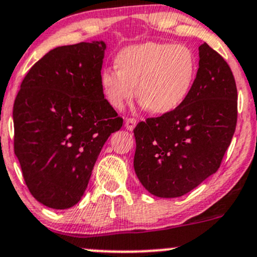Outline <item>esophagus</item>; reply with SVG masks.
<instances>
[{
	"label": "esophagus",
	"mask_w": 257,
	"mask_h": 257,
	"mask_svg": "<svg viewBox=\"0 0 257 257\" xmlns=\"http://www.w3.org/2000/svg\"><path fill=\"white\" fill-rule=\"evenodd\" d=\"M124 124H125V128L128 129V131H133L135 124H137V119H135V118H126Z\"/></svg>",
	"instance_id": "34e87169"
}]
</instances>
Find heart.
Listing matches in <instances>:
<instances>
[{"label":"heart","mask_w":257,"mask_h":257,"mask_svg":"<svg viewBox=\"0 0 257 257\" xmlns=\"http://www.w3.org/2000/svg\"><path fill=\"white\" fill-rule=\"evenodd\" d=\"M116 67L101 72L106 100L120 109L137 96L154 113H168L187 98L197 73V60L187 45L146 42L123 49Z\"/></svg>","instance_id":"b5f03b06"}]
</instances>
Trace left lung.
<instances>
[{
  "mask_svg": "<svg viewBox=\"0 0 257 257\" xmlns=\"http://www.w3.org/2000/svg\"><path fill=\"white\" fill-rule=\"evenodd\" d=\"M199 57L182 105L134 129L135 173L155 196H182L216 173L235 132L238 94L232 70L206 42L200 45Z\"/></svg>",
  "mask_w": 257,
  "mask_h": 257,
  "instance_id": "obj_1",
  "label": "left lung"
}]
</instances>
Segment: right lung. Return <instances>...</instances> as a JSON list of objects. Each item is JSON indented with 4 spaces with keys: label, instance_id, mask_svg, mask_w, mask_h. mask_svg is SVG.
<instances>
[{
    "label": "right lung",
    "instance_id": "right-lung-1",
    "mask_svg": "<svg viewBox=\"0 0 257 257\" xmlns=\"http://www.w3.org/2000/svg\"><path fill=\"white\" fill-rule=\"evenodd\" d=\"M105 50L103 41L51 50L14 100V154L29 191L47 207L78 204L101 149L123 124L101 86Z\"/></svg>",
    "mask_w": 257,
    "mask_h": 257
}]
</instances>
